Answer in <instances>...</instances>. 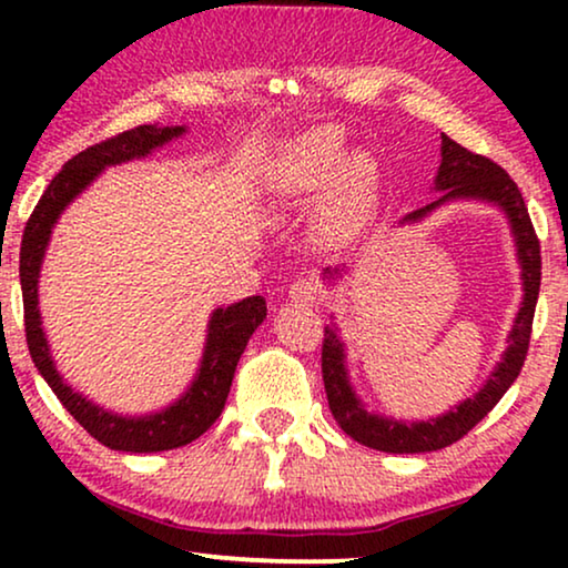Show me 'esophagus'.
Returning a JSON list of instances; mask_svg holds the SVG:
<instances>
[{"label":"esophagus","instance_id":"esophagus-1","mask_svg":"<svg viewBox=\"0 0 568 568\" xmlns=\"http://www.w3.org/2000/svg\"><path fill=\"white\" fill-rule=\"evenodd\" d=\"M290 297L294 302H305V305H313V302H317V297H321V286H317L313 276H300L297 282L290 286Z\"/></svg>","mask_w":568,"mask_h":568}]
</instances>
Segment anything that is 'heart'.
I'll return each mask as SVG.
<instances>
[{"label": "heart", "mask_w": 568, "mask_h": 568, "mask_svg": "<svg viewBox=\"0 0 568 568\" xmlns=\"http://www.w3.org/2000/svg\"><path fill=\"white\" fill-rule=\"evenodd\" d=\"M271 193L284 204H302L325 189L323 224L328 232L354 227L369 212L377 191L375 165L367 154H352L328 134H310L278 154L268 173Z\"/></svg>", "instance_id": "1"}]
</instances>
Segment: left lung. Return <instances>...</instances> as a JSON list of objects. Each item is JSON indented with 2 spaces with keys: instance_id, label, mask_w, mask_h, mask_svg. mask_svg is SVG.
Wrapping results in <instances>:
<instances>
[{
  "instance_id": "8db88e82",
  "label": "left lung",
  "mask_w": 568,
  "mask_h": 568,
  "mask_svg": "<svg viewBox=\"0 0 568 568\" xmlns=\"http://www.w3.org/2000/svg\"><path fill=\"white\" fill-rule=\"evenodd\" d=\"M434 191L439 196L432 204L406 214L398 224L422 222L432 212H437L439 206L449 204V201H484V204L501 209L509 222L511 237H515L519 268H523V274H519L523 276V305H519L515 325H511L507 336V348H504L501 362H496V367L488 375L484 387L476 395H470V398H465L449 408L447 414L426 418V422H403V418L398 422L393 416L367 410L359 395H356L352 379H348L346 344L341 341L338 325H325L323 383L325 395H328L331 414L348 437L364 447L379 449V453H434V449H442L457 439H463L501 400V395L509 390L519 375V369H523L527 346H530L535 302H538L540 292V243L532 230L530 214H527L525 199L519 193L517 183L496 162L480 158V154H473L470 150L453 142L447 134H442V162L437 178H434ZM344 274V266L325 268L323 282H338Z\"/></svg>"
}]
</instances>
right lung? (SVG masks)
<instances>
[{
  "mask_svg": "<svg viewBox=\"0 0 568 568\" xmlns=\"http://www.w3.org/2000/svg\"><path fill=\"white\" fill-rule=\"evenodd\" d=\"M185 131H189L185 126L146 123V126L123 131V134L108 139V142L88 146L84 152L74 154L49 183V189L43 191L41 201L30 214L26 232H22L20 286L22 307H26V338L36 369L49 383L61 406L88 429L90 437H95L100 445L119 449V453H162V449H175L199 439L220 418L224 400L230 395L232 377H235L240 354L245 352L247 341L266 317V300L258 297V294L240 300L235 305L216 307L209 315L204 354H201L199 369L191 385L170 406L144 416L115 414V410L98 406L88 395L74 390L57 369L49 338H45L43 331L41 307H38V278H41L43 258L59 216L82 191H88V185L105 168L150 158L154 150L183 136Z\"/></svg>",
  "mask_w": 568,
  "mask_h": 568,
  "instance_id": "add662e5",
  "label": "right lung"
}]
</instances>
